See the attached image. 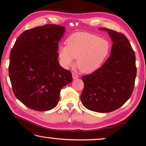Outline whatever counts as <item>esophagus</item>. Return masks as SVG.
Instances as JSON below:
<instances>
[{
  "instance_id": "obj_1",
  "label": "esophagus",
  "mask_w": 146,
  "mask_h": 146,
  "mask_svg": "<svg viewBox=\"0 0 146 146\" xmlns=\"http://www.w3.org/2000/svg\"><path fill=\"white\" fill-rule=\"evenodd\" d=\"M72 78H73L74 79H78L79 78V76L78 75V74H76V73H74V72L72 73Z\"/></svg>"
}]
</instances>
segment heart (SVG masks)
Wrapping results in <instances>:
<instances>
[{
	"label": "heart",
	"instance_id": "heart-1",
	"mask_svg": "<svg viewBox=\"0 0 146 146\" xmlns=\"http://www.w3.org/2000/svg\"><path fill=\"white\" fill-rule=\"evenodd\" d=\"M108 41L97 35L84 32L75 33L68 38L67 46H60L59 57L62 65L68 67L74 65L84 73L92 72L100 67L108 55Z\"/></svg>",
	"mask_w": 146,
	"mask_h": 146
}]
</instances>
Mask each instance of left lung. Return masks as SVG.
I'll return each instance as SVG.
<instances>
[{"label":"left lung","mask_w":146,"mask_h":146,"mask_svg":"<svg viewBox=\"0 0 146 146\" xmlns=\"http://www.w3.org/2000/svg\"><path fill=\"white\" fill-rule=\"evenodd\" d=\"M108 31L112 46L111 56L97 70L83 76L82 104L97 112H110L119 109L132 94L137 75L135 54L130 42L122 33Z\"/></svg>","instance_id":"1"}]
</instances>
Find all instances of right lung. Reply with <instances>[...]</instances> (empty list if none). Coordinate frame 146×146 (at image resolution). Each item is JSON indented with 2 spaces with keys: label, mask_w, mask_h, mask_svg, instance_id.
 Listing matches in <instances>:
<instances>
[{
  "label": "right lung",
  "mask_w": 146,
  "mask_h": 146,
  "mask_svg": "<svg viewBox=\"0 0 146 146\" xmlns=\"http://www.w3.org/2000/svg\"><path fill=\"white\" fill-rule=\"evenodd\" d=\"M64 32V27L54 24L27 30L11 51L9 76L13 93L30 109H53L62 88L72 81L70 71L58 61V41Z\"/></svg>",
  "instance_id": "right-lung-1"
}]
</instances>
